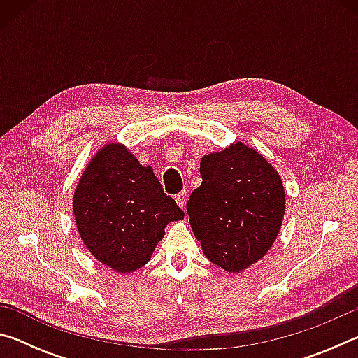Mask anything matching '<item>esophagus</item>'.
<instances>
[{"label": "esophagus", "mask_w": 358, "mask_h": 358, "mask_svg": "<svg viewBox=\"0 0 358 358\" xmlns=\"http://www.w3.org/2000/svg\"><path fill=\"white\" fill-rule=\"evenodd\" d=\"M175 201H177V203H178V207H180V208H185L186 201H187V194H186L185 191L178 192L177 196H175Z\"/></svg>", "instance_id": "obj_1"}]
</instances>
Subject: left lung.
<instances>
[{
    "label": "left lung",
    "mask_w": 358,
    "mask_h": 358,
    "mask_svg": "<svg viewBox=\"0 0 358 358\" xmlns=\"http://www.w3.org/2000/svg\"><path fill=\"white\" fill-rule=\"evenodd\" d=\"M202 185L186 203L192 232L211 262L240 273L262 259L286 211L278 172L262 155L232 143L201 161Z\"/></svg>",
    "instance_id": "obj_1"
}]
</instances>
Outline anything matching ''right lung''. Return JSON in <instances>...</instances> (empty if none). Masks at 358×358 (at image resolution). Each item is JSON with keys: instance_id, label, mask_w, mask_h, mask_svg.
Segmentation results:
<instances>
[{"instance_id": "obj_1", "label": "right lung", "mask_w": 358, "mask_h": 358, "mask_svg": "<svg viewBox=\"0 0 358 358\" xmlns=\"http://www.w3.org/2000/svg\"><path fill=\"white\" fill-rule=\"evenodd\" d=\"M72 208L88 251L118 273L147 264L167 224L185 217L151 167L120 143L96 153L78 180Z\"/></svg>"}]
</instances>
